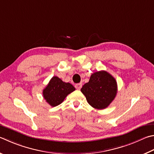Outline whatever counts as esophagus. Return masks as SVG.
<instances>
[{
	"label": "esophagus",
	"instance_id": "34e87169",
	"mask_svg": "<svg viewBox=\"0 0 154 154\" xmlns=\"http://www.w3.org/2000/svg\"><path fill=\"white\" fill-rule=\"evenodd\" d=\"M75 87L77 89H79H79H81V88H82V83H77V84L75 85Z\"/></svg>",
	"mask_w": 154,
	"mask_h": 154
}]
</instances>
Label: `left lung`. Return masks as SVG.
Returning <instances> with one entry per match:
<instances>
[{"label": "left lung", "instance_id": "8db88e82", "mask_svg": "<svg viewBox=\"0 0 154 154\" xmlns=\"http://www.w3.org/2000/svg\"><path fill=\"white\" fill-rule=\"evenodd\" d=\"M89 104L102 110L107 108L115 98L117 93L116 79L105 71L94 72L88 83L81 89Z\"/></svg>", "mask_w": 154, "mask_h": 154}]
</instances>
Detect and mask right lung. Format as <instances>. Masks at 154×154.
I'll return each instance as SVG.
<instances>
[{"label": "right lung", "instance_id": "right-lung-1", "mask_svg": "<svg viewBox=\"0 0 154 154\" xmlns=\"http://www.w3.org/2000/svg\"><path fill=\"white\" fill-rule=\"evenodd\" d=\"M75 90V88L69 83L63 82L57 76L53 77L43 90L44 98L46 102L55 107L60 104L69 94Z\"/></svg>", "mask_w": 154, "mask_h": 154}]
</instances>
